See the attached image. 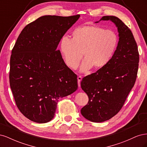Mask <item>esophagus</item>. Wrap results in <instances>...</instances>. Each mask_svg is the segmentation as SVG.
<instances>
[{
    "label": "esophagus",
    "instance_id": "34e87169",
    "mask_svg": "<svg viewBox=\"0 0 147 147\" xmlns=\"http://www.w3.org/2000/svg\"><path fill=\"white\" fill-rule=\"evenodd\" d=\"M77 79H78V87H80V82H81L82 80V77L81 76H78V78H77Z\"/></svg>",
    "mask_w": 147,
    "mask_h": 147
}]
</instances>
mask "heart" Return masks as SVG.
<instances>
[{
	"label": "heart",
	"instance_id": "b5f03b06",
	"mask_svg": "<svg viewBox=\"0 0 147 147\" xmlns=\"http://www.w3.org/2000/svg\"><path fill=\"white\" fill-rule=\"evenodd\" d=\"M72 38L63 37L60 41V51L69 67L76 69L83 56L82 72L92 67L100 69L112 59L118 44L116 32L95 25L82 26L75 29Z\"/></svg>",
	"mask_w": 147,
	"mask_h": 147
}]
</instances>
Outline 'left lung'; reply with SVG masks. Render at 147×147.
Here are the masks:
<instances>
[{
    "label": "left lung",
    "mask_w": 147,
    "mask_h": 147,
    "mask_svg": "<svg viewBox=\"0 0 147 147\" xmlns=\"http://www.w3.org/2000/svg\"><path fill=\"white\" fill-rule=\"evenodd\" d=\"M100 21H110L116 26L119 41L117 50L104 67L82 79L81 87L89 98L81 109L84 118L94 123L109 120L117 115L134 85L139 55L131 30L118 18L105 16Z\"/></svg>",
    "instance_id": "8db88e82"
}]
</instances>
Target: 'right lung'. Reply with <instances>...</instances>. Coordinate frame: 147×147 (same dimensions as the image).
<instances>
[{
  "mask_svg": "<svg viewBox=\"0 0 147 147\" xmlns=\"http://www.w3.org/2000/svg\"><path fill=\"white\" fill-rule=\"evenodd\" d=\"M80 16L40 17L23 29L13 48L10 88L18 108L31 121H51L59 99L77 90V75L57 47Z\"/></svg>",
  "mask_w": 147,
  "mask_h": 147,
  "instance_id": "1",
  "label": "right lung"
}]
</instances>
